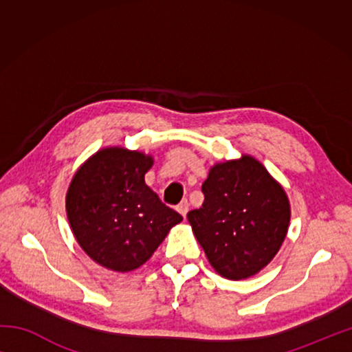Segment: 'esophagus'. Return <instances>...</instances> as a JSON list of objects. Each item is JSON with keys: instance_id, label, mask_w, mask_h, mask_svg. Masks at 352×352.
<instances>
[{"instance_id": "34e87169", "label": "esophagus", "mask_w": 352, "mask_h": 352, "mask_svg": "<svg viewBox=\"0 0 352 352\" xmlns=\"http://www.w3.org/2000/svg\"><path fill=\"white\" fill-rule=\"evenodd\" d=\"M188 210H189V204H188V200H182V201H180V205L177 206V211L180 212L183 217H186Z\"/></svg>"}]
</instances>
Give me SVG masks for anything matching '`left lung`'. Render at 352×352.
<instances>
[{
	"mask_svg": "<svg viewBox=\"0 0 352 352\" xmlns=\"http://www.w3.org/2000/svg\"><path fill=\"white\" fill-rule=\"evenodd\" d=\"M205 201L188 220L212 269L245 279L275 258L290 222L287 194L258 160L214 164L201 184Z\"/></svg>",
	"mask_w": 352,
	"mask_h": 352,
	"instance_id": "left-lung-1",
	"label": "left lung"
}]
</instances>
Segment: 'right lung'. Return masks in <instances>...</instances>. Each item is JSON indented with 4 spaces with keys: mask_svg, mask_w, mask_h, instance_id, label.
Here are the masks:
<instances>
[{
    "mask_svg": "<svg viewBox=\"0 0 352 352\" xmlns=\"http://www.w3.org/2000/svg\"><path fill=\"white\" fill-rule=\"evenodd\" d=\"M152 164L151 155L105 147L88 158L69 183L71 230L83 252L105 269H138L183 220L146 184Z\"/></svg>",
    "mask_w": 352,
    "mask_h": 352,
    "instance_id": "right-lung-1",
    "label": "right lung"
}]
</instances>
